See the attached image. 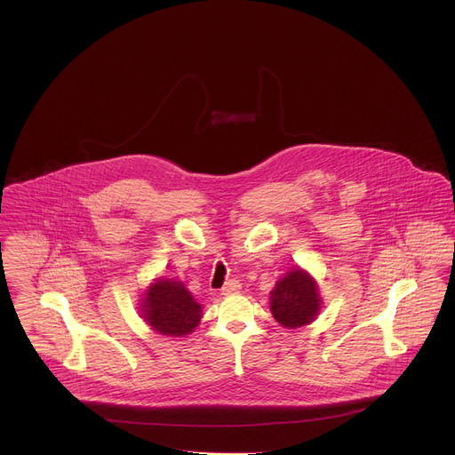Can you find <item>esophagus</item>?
<instances>
[{
    "label": "esophagus",
    "mask_w": 455,
    "mask_h": 455,
    "mask_svg": "<svg viewBox=\"0 0 455 455\" xmlns=\"http://www.w3.org/2000/svg\"><path fill=\"white\" fill-rule=\"evenodd\" d=\"M242 290V284L235 281V279H230L228 283H225V286L221 288V294L223 296H230V294H236V292H240Z\"/></svg>",
    "instance_id": "1"
}]
</instances>
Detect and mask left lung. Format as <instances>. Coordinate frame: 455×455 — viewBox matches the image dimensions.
I'll return each mask as SVG.
<instances>
[{"label": "left lung", "instance_id": "obj_1", "mask_svg": "<svg viewBox=\"0 0 455 455\" xmlns=\"http://www.w3.org/2000/svg\"><path fill=\"white\" fill-rule=\"evenodd\" d=\"M322 308L316 281L296 267L275 283L271 291V311L283 327L299 328L311 323Z\"/></svg>", "mask_w": 455, "mask_h": 455}]
</instances>
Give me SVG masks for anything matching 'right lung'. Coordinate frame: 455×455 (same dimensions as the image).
Returning <instances> with one entry per match:
<instances>
[{"label": "right lung", "mask_w": 455, "mask_h": 455, "mask_svg": "<svg viewBox=\"0 0 455 455\" xmlns=\"http://www.w3.org/2000/svg\"><path fill=\"white\" fill-rule=\"evenodd\" d=\"M140 307L147 325L167 337H184L195 331L203 315L200 303L181 281L164 277L148 286Z\"/></svg>", "instance_id": "add662e5"}]
</instances>
